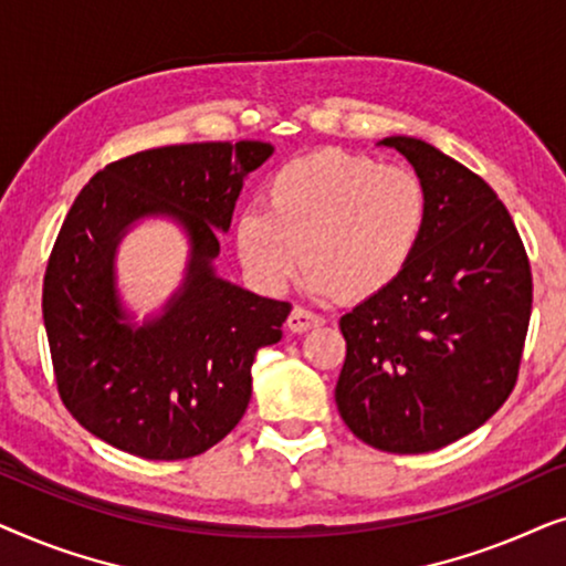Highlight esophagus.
Returning <instances> with one entry per match:
<instances>
[{
	"label": "esophagus",
	"mask_w": 566,
	"mask_h": 566,
	"mask_svg": "<svg viewBox=\"0 0 566 566\" xmlns=\"http://www.w3.org/2000/svg\"><path fill=\"white\" fill-rule=\"evenodd\" d=\"M324 319L319 314H314V312H308V308H304V306H293V312H291V316H289V329L291 332H306V329H314V327H319Z\"/></svg>",
	"instance_id": "1"
}]
</instances>
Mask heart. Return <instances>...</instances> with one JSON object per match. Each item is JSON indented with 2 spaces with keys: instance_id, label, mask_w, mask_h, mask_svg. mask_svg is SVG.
Wrapping results in <instances>:
<instances>
[{
  "instance_id": "heart-1",
  "label": "heart",
  "mask_w": 566,
  "mask_h": 566,
  "mask_svg": "<svg viewBox=\"0 0 566 566\" xmlns=\"http://www.w3.org/2000/svg\"><path fill=\"white\" fill-rule=\"evenodd\" d=\"M428 221V188L415 169L324 149L275 169L265 208L247 206L234 239L260 289L281 291L301 252L314 296L368 298L405 275Z\"/></svg>"
}]
</instances>
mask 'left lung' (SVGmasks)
<instances>
[{"label":"left lung","mask_w":566,"mask_h":566,"mask_svg":"<svg viewBox=\"0 0 566 566\" xmlns=\"http://www.w3.org/2000/svg\"><path fill=\"white\" fill-rule=\"evenodd\" d=\"M405 154L430 198L405 275L339 319L347 343L335 401L347 428L386 453H428L474 432L513 391L533 277L507 208L490 185L409 136Z\"/></svg>","instance_id":"1"}]
</instances>
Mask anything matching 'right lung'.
<instances>
[{"label": "right lung", "mask_w": 566, "mask_h": 566, "mask_svg": "<svg viewBox=\"0 0 566 566\" xmlns=\"http://www.w3.org/2000/svg\"><path fill=\"white\" fill-rule=\"evenodd\" d=\"M265 142L177 144L130 154L92 177L66 213L43 277L53 374L84 430L149 461L208 451L242 420L260 347L283 337L289 301L216 275L219 231ZM167 214L189 234L181 291L134 325L114 289V252L136 220Z\"/></svg>", "instance_id": "right-lung-1"}]
</instances>
